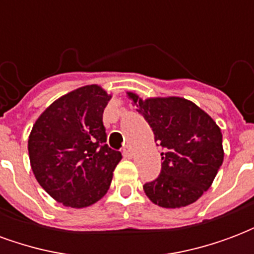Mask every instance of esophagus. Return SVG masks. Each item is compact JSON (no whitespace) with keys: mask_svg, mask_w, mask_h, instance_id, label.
Instances as JSON below:
<instances>
[{"mask_svg":"<svg viewBox=\"0 0 254 254\" xmlns=\"http://www.w3.org/2000/svg\"><path fill=\"white\" fill-rule=\"evenodd\" d=\"M122 154H124V156H125V158H127V159H130V158H132V156H133L132 148H130L129 145H127L125 148L122 149Z\"/></svg>","mask_w":254,"mask_h":254,"instance_id":"esophagus-1","label":"esophagus"}]
</instances>
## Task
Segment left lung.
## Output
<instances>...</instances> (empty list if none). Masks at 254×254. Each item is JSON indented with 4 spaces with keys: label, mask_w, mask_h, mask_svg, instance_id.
<instances>
[{
    "label": "left lung",
    "mask_w": 254,
    "mask_h": 254,
    "mask_svg": "<svg viewBox=\"0 0 254 254\" xmlns=\"http://www.w3.org/2000/svg\"><path fill=\"white\" fill-rule=\"evenodd\" d=\"M138 113L152 127L163 148L162 170L144 184L148 198L159 207H187L209 189L223 163L222 132L211 117L182 98L140 99L127 92Z\"/></svg>",
    "instance_id": "obj_1"
}]
</instances>
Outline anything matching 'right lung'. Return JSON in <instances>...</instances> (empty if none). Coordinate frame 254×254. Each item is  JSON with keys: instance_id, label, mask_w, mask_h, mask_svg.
Masks as SVG:
<instances>
[{"instance_id": "1", "label": "right lung", "mask_w": 254, "mask_h": 254, "mask_svg": "<svg viewBox=\"0 0 254 254\" xmlns=\"http://www.w3.org/2000/svg\"><path fill=\"white\" fill-rule=\"evenodd\" d=\"M110 98L99 85L74 89L49 106L32 127L28 154L36 181L66 207L100 200L121 160V152L106 144L103 111Z\"/></svg>"}]
</instances>
